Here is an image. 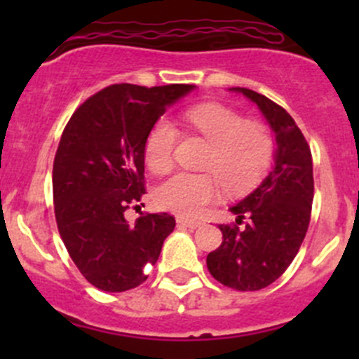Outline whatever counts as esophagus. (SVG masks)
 <instances>
[{
  "mask_svg": "<svg viewBox=\"0 0 359 359\" xmlns=\"http://www.w3.org/2000/svg\"><path fill=\"white\" fill-rule=\"evenodd\" d=\"M177 222H180L182 226L189 227V229H198V227L203 226V222H200V220H189V219H179Z\"/></svg>",
  "mask_w": 359,
  "mask_h": 359,
  "instance_id": "1",
  "label": "esophagus"
}]
</instances>
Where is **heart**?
<instances>
[{"mask_svg": "<svg viewBox=\"0 0 359 359\" xmlns=\"http://www.w3.org/2000/svg\"><path fill=\"white\" fill-rule=\"evenodd\" d=\"M186 121L212 146L205 168L213 173L180 172L156 189L161 208L182 217H198L215 203L224 186L229 193H243L255 186L274 158V139L257 121H243L238 111L220 104H203L186 112ZM177 130L168 119H159L147 133L144 158L151 172L165 173L173 165Z\"/></svg>", "mask_w": 359, "mask_h": 359, "instance_id": "1", "label": "heart"}]
</instances>
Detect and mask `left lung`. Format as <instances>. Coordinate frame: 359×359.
Returning <instances> with one entry per match:
<instances>
[{
	"label": "left lung",
	"instance_id": "obj_1",
	"mask_svg": "<svg viewBox=\"0 0 359 359\" xmlns=\"http://www.w3.org/2000/svg\"><path fill=\"white\" fill-rule=\"evenodd\" d=\"M241 93L262 112L274 135L273 166L262 182L231 206L236 224L219 226L222 245L206 257V267L219 283L240 292L269 287L295 259L311 219L314 196L313 158L302 132L283 107L248 88Z\"/></svg>",
	"mask_w": 359,
	"mask_h": 359
}]
</instances>
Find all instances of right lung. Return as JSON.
<instances>
[{
	"label": "right lung",
	"mask_w": 359,
	"mask_h": 359,
	"mask_svg": "<svg viewBox=\"0 0 359 359\" xmlns=\"http://www.w3.org/2000/svg\"><path fill=\"white\" fill-rule=\"evenodd\" d=\"M194 88L107 86L83 102L64 130L53 161L57 226L72 262L100 290L125 292L144 283L175 227L168 213H146L130 224L125 210L146 194L147 133Z\"/></svg>",
	"instance_id": "obj_1"
}]
</instances>
